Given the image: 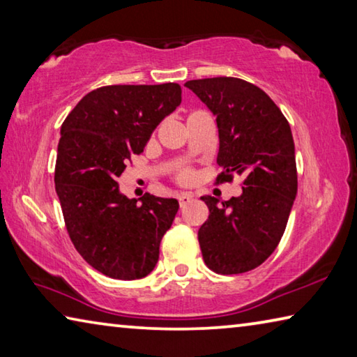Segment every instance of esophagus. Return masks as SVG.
Segmentation results:
<instances>
[{"mask_svg":"<svg viewBox=\"0 0 357 357\" xmlns=\"http://www.w3.org/2000/svg\"><path fill=\"white\" fill-rule=\"evenodd\" d=\"M192 200H193V195L189 192H183V193H179V195H178V202H179L181 208H184L185 204H189Z\"/></svg>","mask_w":357,"mask_h":357,"instance_id":"1","label":"esophagus"}]
</instances>
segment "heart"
Returning <instances> with one entry per match:
<instances>
[{
    "instance_id": "b5f03b06",
    "label": "heart",
    "mask_w": 357,
    "mask_h": 357,
    "mask_svg": "<svg viewBox=\"0 0 357 357\" xmlns=\"http://www.w3.org/2000/svg\"><path fill=\"white\" fill-rule=\"evenodd\" d=\"M178 181L179 183H183V184H189L190 181L193 179V172L192 170H189V168H184V170H181L179 173H178Z\"/></svg>"
}]
</instances>
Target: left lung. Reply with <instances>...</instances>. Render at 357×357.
Masks as SVG:
<instances>
[{
    "instance_id": "1",
    "label": "left lung",
    "mask_w": 357,
    "mask_h": 357,
    "mask_svg": "<svg viewBox=\"0 0 357 357\" xmlns=\"http://www.w3.org/2000/svg\"><path fill=\"white\" fill-rule=\"evenodd\" d=\"M185 86L215 114L217 184L244 176L239 197H202L209 209L198 229L203 259L217 274H243L271 257L287 228L298 192L291 129L273 99L241 78H202Z\"/></svg>"
}]
</instances>
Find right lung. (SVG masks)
Returning <instances> with one entry per match:
<instances>
[{"label":"right lung","mask_w":357,"mask_h":357,"mask_svg":"<svg viewBox=\"0 0 357 357\" xmlns=\"http://www.w3.org/2000/svg\"><path fill=\"white\" fill-rule=\"evenodd\" d=\"M181 104L178 83L112 84L88 93L64 119L55 187L66 228L84 261L107 277L135 280L159 259L179 204L119 192L116 178L153 130Z\"/></svg>","instance_id":"obj_1"}]
</instances>
